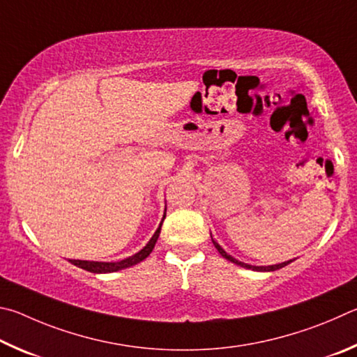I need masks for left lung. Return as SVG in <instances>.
I'll list each match as a JSON object with an SVG mask.
<instances>
[{
	"label": "left lung",
	"mask_w": 357,
	"mask_h": 357,
	"mask_svg": "<svg viewBox=\"0 0 357 357\" xmlns=\"http://www.w3.org/2000/svg\"><path fill=\"white\" fill-rule=\"evenodd\" d=\"M211 241H213V245H215V248L218 249V252H220L224 259H227L229 261H232V264H235V265H240V266H243V268H248V270H254V271H276V270H279V268H284V266H287V265L291 264V261H293V260H289V261H284V264L271 265V266H254V265H248V264H243V261H238L236 259H234L232 255H229L220 245H218V243H216L213 238H211Z\"/></svg>",
	"instance_id": "8db88e82"
}]
</instances>
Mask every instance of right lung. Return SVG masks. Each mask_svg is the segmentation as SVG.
I'll list each match as a JSON object with an SVG mask.
<instances>
[{
  "label": "right lung",
  "mask_w": 357,
  "mask_h": 357,
  "mask_svg": "<svg viewBox=\"0 0 357 357\" xmlns=\"http://www.w3.org/2000/svg\"><path fill=\"white\" fill-rule=\"evenodd\" d=\"M166 216H162V221H165ZM160 222V227L156 229V232L153 234L152 238L147 243L146 246H144L139 252H136L135 255H131L128 259H123L121 261H89V260H68L72 265L78 266V268H83V270L89 271V273H96V274H102V273H114L119 270H123V268H130L136 264H139L144 259L149 257V254L153 251L155 248V243L158 240L160 232H161V224Z\"/></svg>",
  "instance_id": "right-lung-1"
}]
</instances>
